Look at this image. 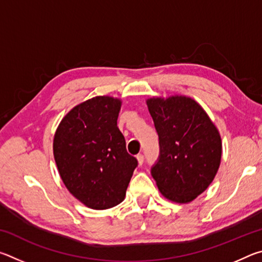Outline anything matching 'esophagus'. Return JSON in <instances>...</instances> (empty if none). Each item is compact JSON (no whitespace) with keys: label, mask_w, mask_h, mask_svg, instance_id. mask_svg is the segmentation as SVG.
I'll list each match as a JSON object with an SVG mask.
<instances>
[{"label":"esophagus","mask_w":262,"mask_h":262,"mask_svg":"<svg viewBox=\"0 0 262 262\" xmlns=\"http://www.w3.org/2000/svg\"><path fill=\"white\" fill-rule=\"evenodd\" d=\"M136 158H137V162H139V164L140 165H142V164H143V162H144V156L142 154H139L136 156Z\"/></svg>","instance_id":"esophagus-1"}]
</instances>
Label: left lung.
Masks as SVG:
<instances>
[{"mask_svg": "<svg viewBox=\"0 0 262 262\" xmlns=\"http://www.w3.org/2000/svg\"><path fill=\"white\" fill-rule=\"evenodd\" d=\"M147 105L159 139V156L151 176L168 200L193 201L211 184L220 167V133L189 97L150 98Z\"/></svg>", "mask_w": 262, "mask_h": 262, "instance_id": "obj_1", "label": "left lung"}]
</instances>
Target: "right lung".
Instances as JSON below:
<instances>
[{
  "label": "right lung",
  "instance_id": "obj_1",
  "mask_svg": "<svg viewBox=\"0 0 262 262\" xmlns=\"http://www.w3.org/2000/svg\"><path fill=\"white\" fill-rule=\"evenodd\" d=\"M121 100L98 96L79 104L57 127L53 152L66 187L96 210L119 205L137 166L117 126Z\"/></svg>",
  "mask_w": 262,
  "mask_h": 262
}]
</instances>
